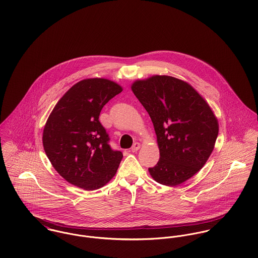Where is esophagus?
<instances>
[{"mask_svg": "<svg viewBox=\"0 0 258 258\" xmlns=\"http://www.w3.org/2000/svg\"><path fill=\"white\" fill-rule=\"evenodd\" d=\"M140 149H141V144H140V143H135L134 146L132 147L131 151H132L133 153H136V152H138Z\"/></svg>", "mask_w": 258, "mask_h": 258, "instance_id": "34e87169", "label": "esophagus"}]
</instances>
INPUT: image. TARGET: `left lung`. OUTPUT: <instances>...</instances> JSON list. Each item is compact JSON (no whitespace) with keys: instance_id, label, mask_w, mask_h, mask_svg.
<instances>
[{"instance_id":"1","label":"left lung","mask_w":258,"mask_h":258,"mask_svg":"<svg viewBox=\"0 0 258 258\" xmlns=\"http://www.w3.org/2000/svg\"><path fill=\"white\" fill-rule=\"evenodd\" d=\"M132 91L154 123L159 160L149 168L156 182L180 184L206 164L218 135V120L206 100L186 82L155 75L137 80Z\"/></svg>"}]
</instances>
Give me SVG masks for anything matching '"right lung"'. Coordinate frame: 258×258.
<instances>
[{
  "mask_svg": "<svg viewBox=\"0 0 258 258\" xmlns=\"http://www.w3.org/2000/svg\"><path fill=\"white\" fill-rule=\"evenodd\" d=\"M122 88L93 78L74 85L54 105L43 132V146L53 168L68 182L95 190L115 174L122 154L112 151L99 116Z\"/></svg>",
  "mask_w": 258,
  "mask_h": 258,
  "instance_id": "add662e5",
  "label": "right lung"
}]
</instances>
